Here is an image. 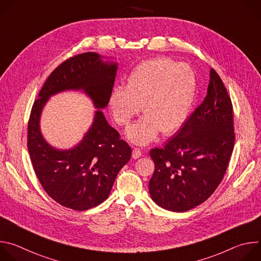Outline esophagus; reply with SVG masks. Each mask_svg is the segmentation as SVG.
<instances>
[{"mask_svg": "<svg viewBox=\"0 0 261 261\" xmlns=\"http://www.w3.org/2000/svg\"><path fill=\"white\" fill-rule=\"evenodd\" d=\"M141 155H142V153H141V151L139 150V148H136V147L133 148V152H132L133 159H138L139 157H141Z\"/></svg>", "mask_w": 261, "mask_h": 261, "instance_id": "34e87169", "label": "esophagus"}]
</instances>
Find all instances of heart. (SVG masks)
Listing matches in <instances>:
<instances>
[{
    "mask_svg": "<svg viewBox=\"0 0 261 261\" xmlns=\"http://www.w3.org/2000/svg\"><path fill=\"white\" fill-rule=\"evenodd\" d=\"M196 92L193 70L167 58H156L139 64L128 76L127 86L113 90L109 105L114 118L127 126L141 108L145 115L127 132L136 144L154 140L178 130L187 120Z\"/></svg>",
    "mask_w": 261,
    "mask_h": 261,
    "instance_id": "obj_1",
    "label": "heart"
}]
</instances>
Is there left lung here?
I'll use <instances>...</instances> for the list:
<instances>
[{
	"label": "left lung",
	"mask_w": 261,
	"mask_h": 261,
	"mask_svg": "<svg viewBox=\"0 0 261 261\" xmlns=\"http://www.w3.org/2000/svg\"><path fill=\"white\" fill-rule=\"evenodd\" d=\"M233 107L218 73L211 69L207 94L163 147L152 148V199L171 212L189 211L205 201L226 172L234 146Z\"/></svg>",
	"instance_id": "obj_1"
}]
</instances>
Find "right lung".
<instances>
[{
	"mask_svg": "<svg viewBox=\"0 0 261 261\" xmlns=\"http://www.w3.org/2000/svg\"><path fill=\"white\" fill-rule=\"evenodd\" d=\"M117 64L103 63L96 53L73 56L60 64L44 83L32 106L28 123V150L42 188L55 201L75 211L102 203L115 179L131 158L132 150L110 127L102 111L82 142L71 150H57L42 137L39 119L48 98L66 90H83L96 108L106 107L113 92Z\"/></svg>",
	"mask_w": 261,
	"mask_h": 261,
	"instance_id": "add662e5",
	"label": "right lung"
}]
</instances>
